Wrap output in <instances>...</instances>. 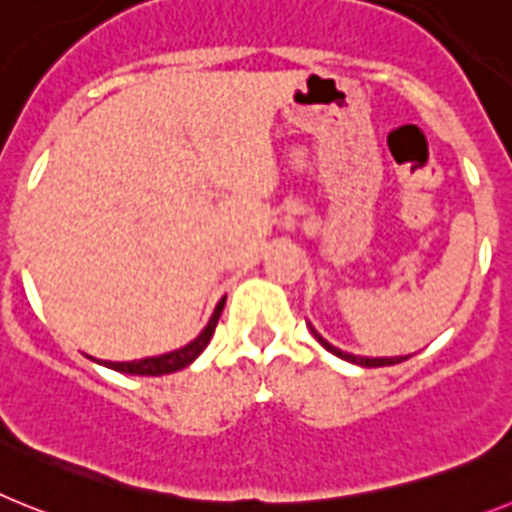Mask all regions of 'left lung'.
Listing matches in <instances>:
<instances>
[{
	"label": "left lung",
	"instance_id": "8db88e82",
	"mask_svg": "<svg viewBox=\"0 0 512 512\" xmlns=\"http://www.w3.org/2000/svg\"><path fill=\"white\" fill-rule=\"evenodd\" d=\"M314 332V330H311ZM314 337H317L319 342H322V348L330 350L332 355H337V358H342V361H350V363H358V366H366V368H379V366H394V363H402L407 361L410 355H399V358H361V355H350V353H342L340 348H335V345H330V342L324 340L322 335H317L314 332Z\"/></svg>",
	"mask_w": 512,
	"mask_h": 512
}]
</instances>
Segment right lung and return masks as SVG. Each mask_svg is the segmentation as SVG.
<instances>
[{
  "label": "right lung",
  "mask_w": 512,
  "mask_h": 512,
  "mask_svg": "<svg viewBox=\"0 0 512 512\" xmlns=\"http://www.w3.org/2000/svg\"><path fill=\"white\" fill-rule=\"evenodd\" d=\"M224 301L226 299L219 301V306H216V311H213V317H211V322H208L206 330L195 337L190 345H185V348L172 350V353H167V355H157V358H144V361L105 363V366L113 368V371L133 373V376H162V373H175V371H180V368L190 366V363H193L195 358L203 353V350H206L208 342H211L213 330H216V322H219V317H221V309H224Z\"/></svg>",
  "instance_id": "right-lung-1"
}]
</instances>
